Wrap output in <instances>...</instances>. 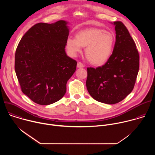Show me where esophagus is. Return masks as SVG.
<instances>
[{
  "label": "esophagus",
  "instance_id": "obj_1",
  "mask_svg": "<svg viewBox=\"0 0 155 155\" xmlns=\"http://www.w3.org/2000/svg\"><path fill=\"white\" fill-rule=\"evenodd\" d=\"M84 68V65L81 62H78L77 63V68Z\"/></svg>",
  "mask_w": 155,
  "mask_h": 155
}]
</instances>
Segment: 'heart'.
<instances>
[{
	"label": "heart",
	"mask_w": 155,
	"mask_h": 155,
	"mask_svg": "<svg viewBox=\"0 0 155 155\" xmlns=\"http://www.w3.org/2000/svg\"><path fill=\"white\" fill-rule=\"evenodd\" d=\"M115 45V36L109 31L97 28H88L79 31L75 38L69 37L65 47L69 54L76 56L85 48V55L92 64H105L111 57Z\"/></svg>",
	"instance_id": "obj_1"
}]
</instances>
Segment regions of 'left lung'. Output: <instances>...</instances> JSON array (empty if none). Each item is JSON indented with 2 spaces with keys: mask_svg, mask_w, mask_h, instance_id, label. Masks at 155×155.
Instances as JSON below:
<instances>
[{
  "mask_svg": "<svg viewBox=\"0 0 155 155\" xmlns=\"http://www.w3.org/2000/svg\"><path fill=\"white\" fill-rule=\"evenodd\" d=\"M115 26L116 41L111 57L102 67L87 68L86 87L96 101L115 104L132 91L139 69V55L134 41L121 21Z\"/></svg>",
  "mask_w": 155,
  "mask_h": 155,
  "instance_id": "8db88e82",
  "label": "left lung"
}]
</instances>
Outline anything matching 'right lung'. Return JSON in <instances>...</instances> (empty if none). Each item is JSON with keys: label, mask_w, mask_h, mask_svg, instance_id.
I'll use <instances>...</instances> for the list:
<instances>
[{"label": "right lung", "mask_w": 155, "mask_h": 155, "mask_svg": "<svg viewBox=\"0 0 155 155\" xmlns=\"http://www.w3.org/2000/svg\"><path fill=\"white\" fill-rule=\"evenodd\" d=\"M68 23L59 20L36 24L18 45L15 69L21 90L38 104L47 105L59 101L75 72L77 61L65 51Z\"/></svg>", "instance_id": "1"}]
</instances>
